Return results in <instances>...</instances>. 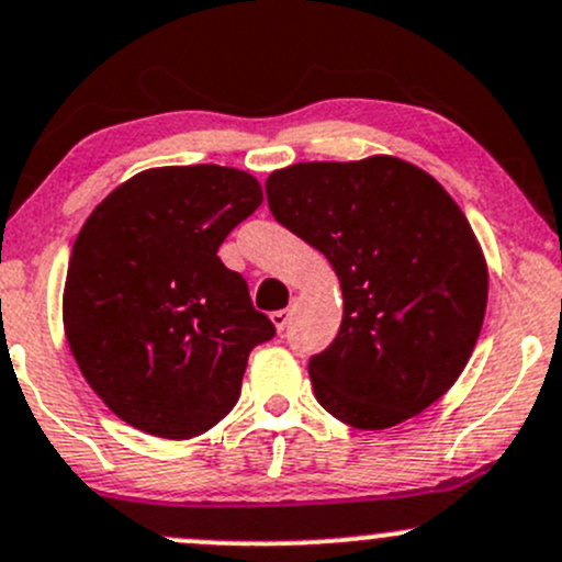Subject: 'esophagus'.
<instances>
[{
	"label": "esophagus",
	"mask_w": 562,
	"mask_h": 562,
	"mask_svg": "<svg viewBox=\"0 0 562 562\" xmlns=\"http://www.w3.org/2000/svg\"><path fill=\"white\" fill-rule=\"evenodd\" d=\"M269 317H271V323H274L277 330H285L288 323H291V310H277V312H271Z\"/></svg>",
	"instance_id": "esophagus-1"
}]
</instances>
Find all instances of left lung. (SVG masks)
Returning a JSON list of instances; mask_svg holds the SVG:
<instances>
[{"mask_svg": "<svg viewBox=\"0 0 562 562\" xmlns=\"http://www.w3.org/2000/svg\"><path fill=\"white\" fill-rule=\"evenodd\" d=\"M266 202L339 277V334L310 358L323 409L382 430L439 401L469 363L487 306L480 241L450 193L401 158L371 156L277 169Z\"/></svg>", "mask_w": 562, "mask_h": 562, "instance_id": "left-lung-1", "label": "left lung"}]
</instances>
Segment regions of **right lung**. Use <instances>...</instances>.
I'll return each instance as SVG.
<instances>
[{
	"label": "right lung",
	"instance_id": "obj_1",
	"mask_svg": "<svg viewBox=\"0 0 562 562\" xmlns=\"http://www.w3.org/2000/svg\"><path fill=\"white\" fill-rule=\"evenodd\" d=\"M261 202L239 169L161 167L117 186L80 228L64 330L123 423L191 439L234 409L247 356L277 330L217 247Z\"/></svg>",
	"mask_w": 562,
	"mask_h": 562
}]
</instances>
